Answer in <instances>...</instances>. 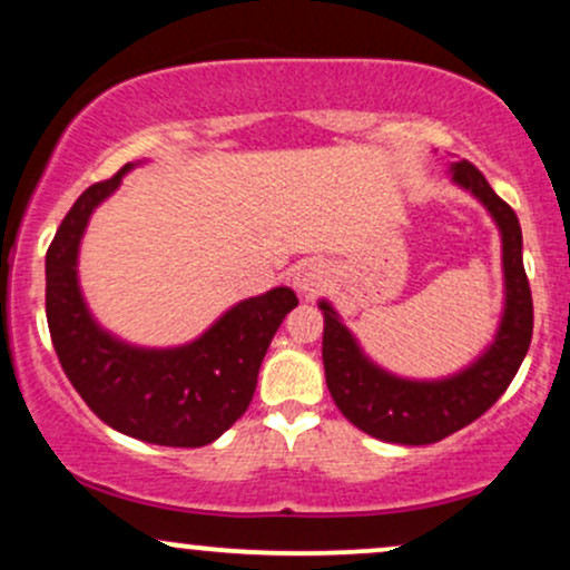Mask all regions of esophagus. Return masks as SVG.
I'll list each match as a JSON object with an SVG mask.
<instances>
[{
    "label": "esophagus",
    "mask_w": 570,
    "mask_h": 570,
    "mask_svg": "<svg viewBox=\"0 0 570 570\" xmlns=\"http://www.w3.org/2000/svg\"><path fill=\"white\" fill-rule=\"evenodd\" d=\"M326 278H330V273H326V267L322 263H303L294 271V286H297V292H303L305 297H311V294L322 289Z\"/></svg>",
    "instance_id": "esophagus-1"
}]
</instances>
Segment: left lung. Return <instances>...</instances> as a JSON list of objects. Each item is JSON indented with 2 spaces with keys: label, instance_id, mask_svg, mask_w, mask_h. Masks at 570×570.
<instances>
[{
  "label": "left lung",
  "instance_id": "8db88e82",
  "mask_svg": "<svg viewBox=\"0 0 570 570\" xmlns=\"http://www.w3.org/2000/svg\"><path fill=\"white\" fill-rule=\"evenodd\" d=\"M458 187L469 189L501 230L503 248V316L493 343L466 370L442 381H407L377 367L358 348L335 307L324 313L322 358L326 389L345 417L364 434L396 444H431L469 426L499 402L514 381L533 335V299L522 267V230L517 214L469 160L450 168Z\"/></svg>",
  "mask_w": 570,
  "mask_h": 570
}]
</instances>
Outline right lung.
<instances>
[{
    "mask_svg": "<svg viewBox=\"0 0 570 570\" xmlns=\"http://www.w3.org/2000/svg\"><path fill=\"white\" fill-rule=\"evenodd\" d=\"M90 185L58 227L45 257V311L53 348L69 383L107 426L166 448H203L244 415L259 364L286 313L297 305L289 286L233 305L212 330L179 348H136L104 332L85 305L77 252L90 214L120 187Z\"/></svg>",
    "mask_w": 570,
    "mask_h": 570,
    "instance_id": "add662e5",
    "label": "right lung"
}]
</instances>
